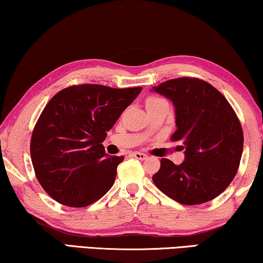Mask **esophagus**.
I'll return each mask as SVG.
<instances>
[{
  "label": "esophagus",
  "instance_id": "esophagus-1",
  "mask_svg": "<svg viewBox=\"0 0 263 263\" xmlns=\"http://www.w3.org/2000/svg\"><path fill=\"white\" fill-rule=\"evenodd\" d=\"M132 156L135 157V158H137V159H140V160H144V159H146V158H147V156H146V155L143 154V152H138V151L132 152Z\"/></svg>",
  "mask_w": 263,
  "mask_h": 263
}]
</instances>
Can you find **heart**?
<instances>
[{
	"instance_id": "1",
	"label": "heart",
	"mask_w": 263,
	"mask_h": 263,
	"mask_svg": "<svg viewBox=\"0 0 263 263\" xmlns=\"http://www.w3.org/2000/svg\"><path fill=\"white\" fill-rule=\"evenodd\" d=\"M159 100H163V99H160V98H157V97H150V98H148V99L146 100V104L156 103V101H159Z\"/></svg>"
}]
</instances>
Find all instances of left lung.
<instances>
[{
  "label": "left lung",
  "mask_w": 263,
  "mask_h": 263,
  "mask_svg": "<svg viewBox=\"0 0 263 263\" xmlns=\"http://www.w3.org/2000/svg\"><path fill=\"white\" fill-rule=\"evenodd\" d=\"M175 106L176 131L184 162L160 160L152 181L162 193L186 205L211 201L236 175L243 151V132L228 100L214 86L196 78H178L151 88Z\"/></svg>",
  "instance_id": "8db88e82"
}]
</instances>
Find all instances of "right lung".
<instances>
[{
  "mask_svg": "<svg viewBox=\"0 0 263 263\" xmlns=\"http://www.w3.org/2000/svg\"><path fill=\"white\" fill-rule=\"evenodd\" d=\"M142 87L70 86L42 111L30 142L37 181L61 204L82 208L111 189L123 156L105 154L101 144Z\"/></svg>",
  "mask_w": 263,
  "mask_h": 263,
  "instance_id": "obj_1",
  "label": "right lung"
}]
</instances>
